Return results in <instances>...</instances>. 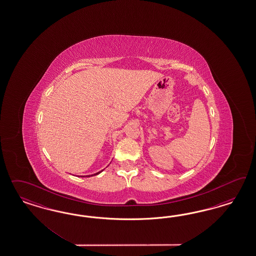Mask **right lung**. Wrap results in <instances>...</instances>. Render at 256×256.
Returning a JSON list of instances; mask_svg holds the SVG:
<instances>
[{
    "label": "right lung",
    "instance_id": "1",
    "mask_svg": "<svg viewBox=\"0 0 256 256\" xmlns=\"http://www.w3.org/2000/svg\"><path fill=\"white\" fill-rule=\"evenodd\" d=\"M100 172H96V174H94V176H96V174H100Z\"/></svg>",
    "mask_w": 256,
    "mask_h": 256
}]
</instances>
